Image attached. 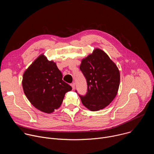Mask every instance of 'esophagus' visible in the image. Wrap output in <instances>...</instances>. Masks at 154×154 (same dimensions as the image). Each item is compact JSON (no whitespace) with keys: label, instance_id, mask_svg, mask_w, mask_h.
<instances>
[{"label":"esophagus","instance_id":"obj_1","mask_svg":"<svg viewBox=\"0 0 154 154\" xmlns=\"http://www.w3.org/2000/svg\"><path fill=\"white\" fill-rule=\"evenodd\" d=\"M71 86H72V89L74 90V89H75V83H72V84H71Z\"/></svg>","mask_w":154,"mask_h":154}]
</instances>
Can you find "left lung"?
<instances>
[{
    "instance_id": "obj_1",
    "label": "left lung",
    "mask_w": 154,
    "mask_h": 154,
    "mask_svg": "<svg viewBox=\"0 0 154 154\" xmlns=\"http://www.w3.org/2000/svg\"><path fill=\"white\" fill-rule=\"evenodd\" d=\"M80 69L88 85L86 94L79 95L83 105L93 112L107 106L115 98L119 86L120 73L116 64L97 48L82 59Z\"/></svg>"
}]
</instances>
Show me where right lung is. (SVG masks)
Wrapping results in <instances>:
<instances>
[{"label": "right lung", "instance_id": "1", "mask_svg": "<svg viewBox=\"0 0 154 154\" xmlns=\"http://www.w3.org/2000/svg\"><path fill=\"white\" fill-rule=\"evenodd\" d=\"M62 78L56 63L41 54L23 74L24 92L36 108L51 113L61 106L65 94L72 90Z\"/></svg>", "mask_w": 154, "mask_h": 154}]
</instances>
